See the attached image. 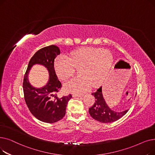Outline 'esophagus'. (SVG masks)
Returning a JSON list of instances; mask_svg holds the SVG:
<instances>
[{"label":"esophagus","mask_w":155,"mask_h":155,"mask_svg":"<svg viewBox=\"0 0 155 155\" xmlns=\"http://www.w3.org/2000/svg\"><path fill=\"white\" fill-rule=\"evenodd\" d=\"M73 97H82V95L81 94H73L72 95Z\"/></svg>","instance_id":"obj_1"}]
</instances>
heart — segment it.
<instances>
[{
	"label": "heart",
	"mask_w": 155,
	"mask_h": 155,
	"mask_svg": "<svg viewBox=\"0 0 155 155\" xmlns=\"http://www.w3.org/2000/svg\"><path fill=\"white\" fill-rule=\"evenodd\" d=\"M112 61V55L108 50L84 47L71 52L70 58L65 54L58 56L54 68L58 76L65 80L74 75L75 67H79L81 75L67 82L64 88L69 92L82 94L88 91L92 85L95 87L101 83Z\"/></svg>",
	"instance_id": "b5f03b06"
}]
</instances>
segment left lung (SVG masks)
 Returning <instances> with one entry per match:
<instances>
[{"label": "left lung", "mask_w": 155, "mask_h": 155, "mask_svg": "<svg viewBox=\"0 0 155 155\" xmlns=\"http://www.w3.org/2000/svg\"><path fill=\"white\" fill-rule=\"evenodd\" d=\"M92 95H94L95 101L94 104L89 108L88 112L92 118L101 123H113L121 118L128 111V110H126L123 112H116L110 109L103 97L102 87Z\"/></svg>", "instance_id": "1"}]
</instances>
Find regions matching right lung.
<instances>
[{
	"instance_id": "obj_1",
	"label": "right lung",
	"mask_w": 155,
	"mask_h": 155,
	"mask_svg": "<svg viewBox=\"0 0 155 155\" xmlns=\"http://www.w3.org/2000/svg\"><path fill=\"white\" fill-rule=\"evenodd\" d=\"M60 54L58 46L51 45L38 50L31 58L23 80V91L29 110L36 119L46 123H54L63 119L66 114L71 94L58 97L61 84L58 79L54 68V59ZM43 65L49 72V80L41 88H35L28 82V74L33 65Z\"/></svg>"
}]
</instances>
